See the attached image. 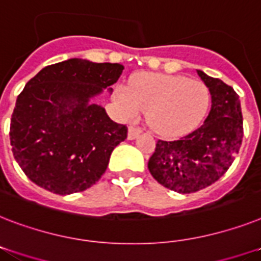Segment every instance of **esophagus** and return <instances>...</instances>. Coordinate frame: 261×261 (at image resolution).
<instances>
[{"instance_id":"esophagus-1","label":"esophagus","mask_w":261,"mask_h":261,"mask_svg":"<svg viewBox=\"0 0 261 261\" xmlns=\"http://www.w3.org/2000/svg\"><path fill=\"white\" fill-rule=\"evenodd\" d=\"M139 134H141V128H138V127L135 126L128 127V134H127V138H128V139L133 141V139H135Z\"/></svg>"}]
</instances>
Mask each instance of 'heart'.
Returning <instances> with one entry per match:
<instances>
[{
    "instance_id": "b5f03b06",
    "label": "heart",
    "mask_w": 261,
    "mask_h": 261,
    "mask_svg": "<svg viewBox=\"0 0 261 261\" xmlns=\"http://www.w3.org/2000/svg\"><path fill=\"white\" fill-rule=\"evenodd\" d=\"M115 100L123 115L134 119L149 114L152 130L165 137H177L196 128L204 119L211 95L204 83L184 76L147 73L119 88Z\"/></svg>"
}]
</instances>
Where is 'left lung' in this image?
<instances>
[{
	"label": "left lung",
	"instance_id": "8db88e82",
	"mask_svg": "<svg viewBox=\"0 0 261 261\" xmlns=\"http://www.w3.org/2000/svg\"><path fill=\"white\" fill-rule=\"evenodd\" d=\"M212 96L204 124L177 141L156 142L149 170L161 185L178 193H194L225 174L243 142L239 95L220 79L197 71Z\"/></svg>",
	"mask_w": 261,
	"mask_h": 261
}]
</instances>
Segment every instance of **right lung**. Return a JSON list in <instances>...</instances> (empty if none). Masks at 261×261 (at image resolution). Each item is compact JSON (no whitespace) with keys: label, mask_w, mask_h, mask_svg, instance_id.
Wrapping results in <instances>:
<instances>
[{"label":"right lung","mask_w":261,"mask_h":261,"mask_svg":"<svg viewBox=\"0 0 261 261\" xmlns=\"http://www.w3.org/2000/svg\"><path fill=\"white\" fill-rule=\"evenodd\" d=\"M123 69L118 63L69 59L42 68L25 84L9 135L14 158L32 182L65 196L100 179L127 127L90 99L112 91Z\"/></svg>","instance_id":"obj_1"}]
</instances>
